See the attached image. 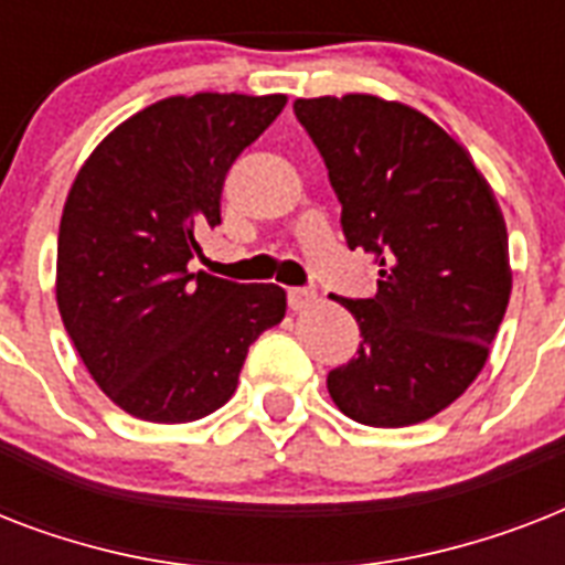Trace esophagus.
I'll return each instance as SVG.
<instances>
[{"instance_id": "obj_1", "label": "esophagus", "mask_w": 565, "mask_h": 565, "mask_svg": "<svg viewBox=\"0 0 565 565\" xmlns=\"http://www.w3.org/2000/svg\"><path fill=\"white\" fill-rule=\"evenodd\" d=\"M317 301V292L305 290V287H292V290H287V305H290V310H308L313 308Z\"/></svg>"}]
</instances>
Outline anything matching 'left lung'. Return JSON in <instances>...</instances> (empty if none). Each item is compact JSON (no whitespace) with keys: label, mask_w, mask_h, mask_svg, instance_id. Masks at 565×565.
Returning <instances> with one entry per match:
<instances>
[{"label":"left lung","mask_w":565,"mask_h":565,"mask_svg":"<svg viewBox=\"0 0 565 565\" xmlns=\"http://www.w3.org/2000/svg\"><path fill=\"white\" fill-rule=\"evenodd\" d=\"M326 158L349 248L372 252L377 292L337 299L363 343L328 393L372 428L416 425L481 375L508 310V225L463 146L404 102L370 93L296 99Z\"/></svg>","instance_id":"left-lung-1"}]
</instances>
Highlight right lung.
I'll return each instance as SVG.
<instances>
[{"mask_svg": "<svg viewBox=\"0 0 565 565\" xmlns=\"http://www.w3.org/2000/svg\"><path fill=\"white\" fill-rule=\"evenodd\" d=\"M284 105V93L170 96L119 122L75 175L57 231V310L93 381L137 419L220 411L248 345L287 313L275 284L190 273L195 234L222 222L225 172Z\"/></svg>", "mask_w": 565, "mask_h": 565, "instance_id": "add662e5", "label": "right lung"}]
</instances>
